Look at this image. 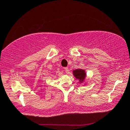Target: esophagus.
Returning a JSON list of instances; mask_svg holds the SVG:
<instances>
[{
	"label": "esophagus",
	"instance_id": "1",
	"mask_svg": "<svg viewBox=\"0 0 130 130\" xmlns=\"http://www.w3.org/2000/svg\"><path fill=\"white\" fill-rule=\"evenodd\" d=\"M64 70H65V73H69V68H68V67L64 68Z\"/></svg>",
	"mask_w": 130,
	"mask_h": 130
}]
</instances>
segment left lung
<instances>
[{"mask_svg":"<svg viewBox=\"0 0 130 130\" xmlns=\"http://www.w3.org/2000/svg\"><path fill=\"white\" fill-rule=\"evenodd\" d=\"M73 75L75 76L76 78L79 79L80 82H83L86 76V73L85 70L82 69H76L75 70H73Z\"/></svg>","mask_w":130,"mask_h":130,"instance_id":"left-lung-1","label":"left lung"}]
</instances>
